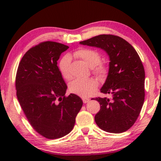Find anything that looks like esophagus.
Here are the masks:
<instances>
[{
	"label": "esophagus",
	"instance_id": "obj_1",
	"mask_svg": "<svg viewBox=\"0 0 161 161\" xmlns=\"http://www.w3.org/2000/svg\"><path fill=\"white\" fill-rule=\"evenodd\" d=\"M82 100H83V103H88L89 101V99L87 98V97H83L82 98Z\"/></svg>",
	"mask_w": 161,
	"mask_h": 161
}]
</instances>
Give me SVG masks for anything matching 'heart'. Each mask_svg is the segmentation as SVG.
Returning a JSON list of instances; mask_svg holds the SVG:
<instances>
[{
	"instance_id": "1",
	"label": "heart",
	"mask_w": 161,
	"mask_h": 161,
	"mask_svg": "<svg viewBox=\"0 0 161 161\" xmlns=\"http://www.w3.org/2000/svg\"><path fill=\"white\" fill-rule=\"evenodd\" d=\"M75 58H80L90 67L93 72L101 80H104L108 73V67L105 63L101 62V56L95 50L90 48H80L73 53ZM71 58L65 55L59 61L58 67L59 72L66 80L71 78L69 66ZM97 82L93 78H77L69 84V90L72 94L80 97H87L97 89Z\"/></svg>"
}]
</instances>
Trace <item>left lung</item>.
Listing matches in <instances>:
<instances>
[{"instance_id":"1","label":"left lung","mask_w":161,"mask_h":161,"mask_svg":"<svg viewBox=\"0 0 161 161\" xmlns=\"http://www.w3.org/2000/svg\"><path fill=\"white\" fill-rule=\"evenodd\" d=\"M100 47L109 56V71L100 92L111 98H93L100 110L94 116L100 129L112 133L127 131L134 125L144 104L145 72L136 50L124 39L101 34L80 42Z\"/></svg>"}]
</instances>
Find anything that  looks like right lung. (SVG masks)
Instances as JSON below:
<instances>
[{"mask_svg": "<svg viewBox=\"0 0 161 161\" xmlns=\"http://www.w3.org/2000/svg\"><path fill=\"white\" fill-rule=\"evenodd\" d=\"M68 48L43 42L25 53L17 68L15 86L19 105L33 128L48 139L70 133L83 105L76 94L65 96L67 86L57 66Z\"/></svg>", "mask_w": 161, "mask_h": 161, "instance_id": "add662e5", "label": "right lung"}]
</instances>
